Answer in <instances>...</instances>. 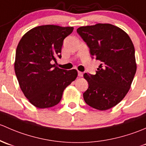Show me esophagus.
Returning <instances> with one entry per match:
<instances>
[{
    "label": "esophagus",
    "mask_w": 146,
    "mask_h": 146,
    "mask_svg": "<svg viewBox=\"0 0 146 146\" xmlns=\"http://www.w3.org/2000/svg\"><path fill=\"white\" fill-rule=\"evenodd\" d=\"M83 74H84V73L83 72H78V76H83Z\"/></svg>",
    "instance_id": "1"
}]
</instances>
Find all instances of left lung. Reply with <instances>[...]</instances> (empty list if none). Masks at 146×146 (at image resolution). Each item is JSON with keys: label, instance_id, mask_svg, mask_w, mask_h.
<instances>
[{"label": "left lung", "instance_id": "left-lung-1", "mask_svg": "<svg viewBox=\"0 0 146 146\" xmlns=\"http://www.w3.org/2000/svg\"><path fill=\"white\" fill-rule=\"evenodd\" d=\"M76 31L92 58L101 62L95 75L84 74L88 83L84 101L99 110L112 108L127 95L136 74L133 43L125 31L110 24L81 27Z\"/></svg>", "mask_w": 146, "mask_h": 146}]
</instances>
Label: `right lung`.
I'll list each match as a JSON object with an SVG mask.
<instances>
[{
    "label": "right lung",
    "instance_id": "right-lung-1",
    "mask_svg": "<svg viewBox=\"0 0 146 146\" xmlns=\"http://www.w3.org/2000/svg\"><path fill=\"white\" fill-rule=\"evenodd\" d=\"M73 29L57 25L36 27L27 32L18 43L15 72L21 90L36 108L58 105L64 88L77 76L76 70H62L52 64L61 58L63 40Z\"/></svg>",
    "mask_w": 146,
    "mask_h": 146
}]
</instances>
